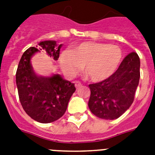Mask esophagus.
Segmentation results:
<instances>
[{"instance_id": "obj_1", "label": "esophagus", "mask_w": 155, "mask_h": 155, "mask_svg": "<svg viewBox=\"0 0 155 155\" xmlns=\"http://www.w3.org/2000/svg\"><path fill=\"white\" fill-rule=\"evenodd\" d=\"M75 87H76V88L78 89V88H80V87H82V84H81L80 81H76L75 84Z\"/></svg>"}]
</instances>
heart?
<instances>
[{
	"instance_id": "1",
	"label": "heart",
	"mask_w": 155,
	"mask_h": 155,
	"mask_svg": "<svg viewBox=\"0 0 155 155\" xmlns=\"http://www.w3.org/2000/svg\"><path fill=\"white\" fill-rule=\"evenodd\" d=\"M122 58L120 47L99 42H83L71 51H63L59 62L64 72L77 74L84 67L86 75L93 82L107 80L115 72Z\"/></svg>"
}]
</instances>
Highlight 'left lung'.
I'll return each instance as SVG.
<instances>
[{
	"label": "left lung",
	"mask_w": 155,
	"mask_h": 155,
	"mask_svg": "<svg viewBox=\"0 0 155 155\" xmlns=\"http://www.w3.org/2000/svg\"><path fill=\"white\" fill-rule=\"evenodd\" d=\"M140 79V58L131 52L107 80L89 84L88 107L95 116L105 120L120 117L134 102Z\"/></svg>",
	"instance_id": "1"
}]
</instances>
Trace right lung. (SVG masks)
<instances>
[{"mask_svg": "<svg viewBox=\"0 0 155 155\" xmlns=\"http://www.w3.org/2000/svg\"><path fill=\"white\" fill-rule=\"evenodd\" d=\"M38 46V49L31 47L22 54L16 72V84L25 113L38 122L46 124L58 120L65 113L75 87L58 74L42 76L35 73L30 61L35 53L44 50L54 60H58L62 47L54 40L40 42Z\"/></svg>", "mask_w": 155, "mask_h": 155, "instance_id": "right-lung-1", "label": "right lung"}]
</instances>
